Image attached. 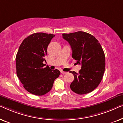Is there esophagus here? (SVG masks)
<instances>
[{
  "label": "esophagus",
  "instance_id": "obj_1",
  "mask_svg": "<svg viewBox=\"0 0 123 123\" xmlns=\"http://www.w3.org/2000/svg\"><path fill=\"white\" fill-rule=\"evenodd\" d=\"M61 73L63 75H65V74H67V72H64V71H61Z\"/></svg>",
  "mask_w": 123,
  "mask_h": 123
}]
</instances>
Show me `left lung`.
Wrapping results in <instances>:
<instances>
[{
    "label": "left lung",
    "mask_w": 123,
    "mask_h": 123,
    "mask_svg": "<svg viewBox=\"0 0 123 123\" xmlns=\"http://www.w3.org/2000/svg\"><path fill=\"white\" fill-rule=\"evenodd\" d=\"M62 37L71 46L76 63L81 65L79 74L70 71L74 76L71 89L79 95L91 92L99 85L105 71V57L101 44L94 36L82 31L63 33Z\"/></svg>",
    "instance_id": "8db88e82"
}]
</instances>
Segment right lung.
Here are the masks:
<instances>
[{"mask_svg":"<svg viewBox=\"0 0 123 123\" xmlns=\"http://www.w3.org/2000/svg\"><path fill=\"white\" fill-rule=\"evenodd\" d=\"M54 34L36 33L24 39L17 52L15 61L17 76L23 87L31 94L42 96L52 89L59 70H51L46 64L47 47Z\"/></svg>","mask_w":123,"mask_h":123,"instance_id":"right-lung-1","label":"right lung"}]
</instances>
